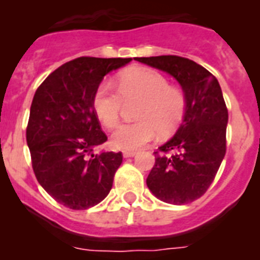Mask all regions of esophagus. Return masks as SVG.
I'll return each instance as SVG.
<instances>
[{
    "mask_svg": "<svg viewBox=\"0 0 260 260\" xmlns=\"http://www.w3.org/2000/svg\"><path fill=\"white\" fill-rule=\"evenodd\" d=\"M123 157H133V156L137 155V152L135 151H123Z\"/></svg>",
    "mask_w": 260,
    "mask_h": 260,
    "instance_id": "obj_1",
    "label": "esophagus"
}]
</instances>
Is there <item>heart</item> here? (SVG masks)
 <instances>
[{"label":"heart","instance_id":"1","mask_svg":"<svg viewBox=\"0 0 260 260\" xmlns=\"http://www.w3.org/2000/svg\"><path fill=\"white\" fill-rule=\"evenodd\" d=\"M118 91L109 82L99 84L93 93L92 107L105 127H114L119 119L123 100H142L133 123L119 125L112 134L114 148L134 151L152 141L156 130L161 134L173 132L186 112L182 89L169 86L167 78L150 68H132L118 79Z\"/></svg>","mask_w":260,"mask_h":260}]
</instances>
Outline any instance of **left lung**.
Here are the masks:
<instances>
[{"mask_svg":"<svg viewBox=\"0 0 260 260\" xmlns=\"http://www.w3.org/2000/svg\"><path fill=\"white\" fill-rule=\"evenodd\" d=\"M137 61L165 71L186 96L182 123L158 147L147 186L165 203L186 204L207 191L226 151L228 109L221 88L207 69L178 56L141 57Z\"/></svg>","mask_w":260,"mask_h":260,"instance_id":"obj_1","label":"left lung"}]
</instances>
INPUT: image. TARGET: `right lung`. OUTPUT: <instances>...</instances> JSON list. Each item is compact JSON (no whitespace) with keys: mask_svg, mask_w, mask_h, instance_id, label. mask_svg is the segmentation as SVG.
Wrapping results in <instances>:
<instances>
[{"mask_svg":"<svg viewBox=\"0 0 260 260\" xmlns=\"http://www.w3.org/2000/svg\"><path fill=\"white\" fill-rule=\"evenodd\" d=\"M132 58L79 57L59 66L36 89L27 125L32 168L43 189L71 210L109 194L121 152L95 153L107 142L92 107L96 88Z\"/></svg>","mask_w":260,"mask_h":260,"instance_id":"1","label":"right lung"}]
</instances>
